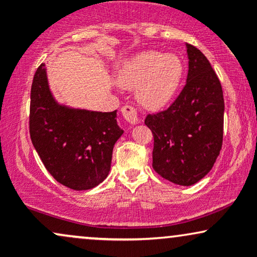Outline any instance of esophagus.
<instances>
[{
	"label": "esophagus",
	"instance_id": "34e87169",
	"mask_svg": "<svg viewBox=\"0 0 257 257\" xmlns=\"http://www.w3.org/2000/svg\"><path fill=\"white\" fill-rule=\"evenodd\" d=\"M122 116L126 122L131 123V124H137L139 122V116H138V112L135 110L133 106L125 105L122 107Z\"/></svg>",
	"mask_w": 257,
	"mask_h": 257
}]
</instances>
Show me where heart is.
Wrapping results in <instances>:
<instances>
[{"instance_id":"1","label":"heart","mask_w":257,"mask_h":257,"mask_svg":"<svg viewBox=\"0 0 257 257\" xmlns=\"http://www.w3.org/2000/svg\"><path fill=\"white\" fill-rule=\"evenodd\" d=\"M184 76L185 65L181 58L157 51L138 53L123 61L118 70L119 84L128 88L138 85V100L151 110L173 101Z\"/></svg>"}]
</instances>
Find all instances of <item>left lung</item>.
I'll use <instances>...</instances> for the list:
<instances>
[{
    "label": "left lung",
    "instance_id": "8db88e82",
    "mask_svg": "<svg viewBox=\"0 0 257 257\" xmlns=\"http://www.w3.org/2000/svg\"><path fill=\"white\" fill-rule=\"evenodd\" d=\"M186 84L167 110L147 114L153 134V169L162 178L191 186L211 170L223 137L222 87L205 55L186 44Z\"/></svg>",
    "mask_w": 257,
    "mask_h": 257
}]
</instances>
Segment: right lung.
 Here are the masks:
<instances>
[{"mask_svg": "<svg viewBox=\"0 0 257 257\" xmlns=\"http://www.w3.org/2000/svg\"><path fill=\"white\" fill-rule=\"evenodd\" d=\"M30 102V138L51 175L76 191L90 190L108 175L112 151L123 134L117 110L71 108L53 98L46 65L34 76Z\"/></svg>", "mask_w": 257, "mask_h": 257, "instance_id": "right-lung-1", "label": "right lung"}]
</instances>
